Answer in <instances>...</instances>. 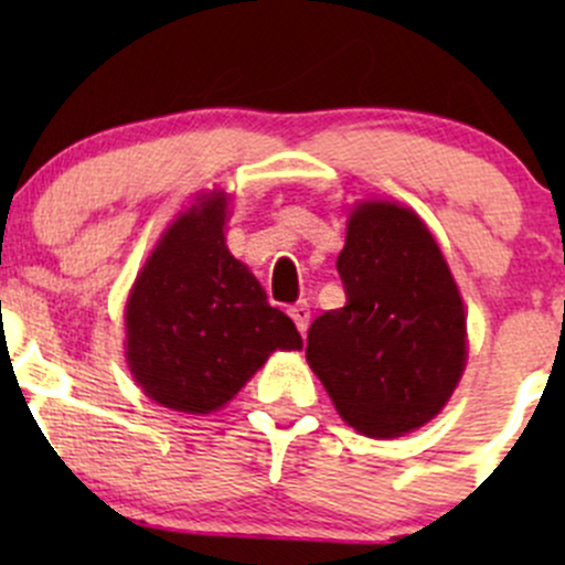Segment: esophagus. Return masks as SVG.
Listing matches in <instances>:
<instances>
[{"mask_svg":"<svg viewBox=\"0 0 565 565\" xmlns=\"http://www.w3.org/2000/svg\"><path fill=\"white\" fill-rule=\"evenodd\" d=\"M289 316H291V321L297 323V329H300V334L308 332V323H310V305L308 302L300 300L297 305H291Z\"/></svg>","mask_w":565,"mask_h":565,"instance_id":"esophagus-1","label":"esophagus"}]
</instances>
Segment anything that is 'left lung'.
Returning <instances> with one entry per match:
<instances>
[{
  "label": "left lung",
  "instance_id": "8db88e82",
  "mask_svg": "<svg viewBox=\"0 0 565 565\" xmlns=\"http://www.w3.org/2000/svg\"><path fill=\"white\" fill-rule=\"evenodd\" d=\"M345 305L308 329V364L372 438L430 423L465 369V308L436 238L406 206L366 201L337 257Z\"/></svg>",
  "mask_w": 565,
  "mask_h": 565
}]
</instances>
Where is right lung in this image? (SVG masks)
I'll use <instances>...</instances> for the list:
<instances>
[{
	"instance_id": "add662e5",
	"label": "right lung",
	"mask_w": 565,
	"mask_h": 565,
	"mask_svg": "<svg viewBox=\"0 0 565 565\" xmlns=\"http://www.w3.org/2000/svg\"><path fill=\"white\" fill-rule=\"evenodd\" d=\"M225 199L212 196L164 233L127 302V359L153 401L210 414L236 395L274 350L302 348L223 236Z\"/></svg>"
}]
</instances>
